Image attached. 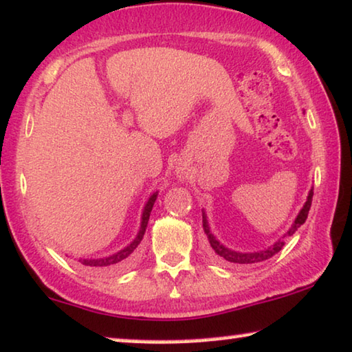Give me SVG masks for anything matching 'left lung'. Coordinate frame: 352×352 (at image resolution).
<instances>
[{"label": "left lung", "mask_w": 352, "mask_h": 352, "mask_svg": "<svg viewBox=\"0 0 352 352\" xmlns=\"http://www.w3.org/2000/svg\"><path fill=\"white\" fill-rule=\"evenodd\" d=\"M311 199H313V188L308 192L307 196V201L303 204V207L300 208V212L294 219V223L291 224V228L287 229V232L283 234V237H280L276 240L274 245L267 246L264 250H258V251H235L232 248H228L226 245H223L219 240L214 237L212 234V230H210L208 226V219H207V213L202 210V226L204 230H206L207 237H208V242L210 246H212V250L214 251V254L218 256V258H221L228 262H232V264H258V262H262L265 259H270L272 256H275L278 251H281L283 246H285V240L286 237H291V235L296 232V230L302 226L303 223L307 221V217H308V212H310V207H311Z\"/></svg>", "instance_id": "8db88e82"}]
</instances>
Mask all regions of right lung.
Wrapping results in <instances>:
<instances>
[{
  "label": "right lung",
  "mask_w": 352,
  "mask_h": 352,
  "mask_svg": "<svg viewBox=\"0 0 352 352\" xmlns=\"http://www.w3.org/2000/svg\"><path fill=\"white\" fill-rule=\"evenodd\" d=\"M156 197H158V191L151 194L148 197V201H146L145 207L142 210V218H140V228H139V232L135 235L134 240L131 243H128L122 248L117 253L113 254H109V256H102V258H88V259H78L82 265H85L87 269L90 270H106V269H117V267L123 265L128 262L131 258H133L135 248H138L139 243L142 242L144 239V234H145V229H146V224H148V219H150V213H151V208L155 206V201Z\"/></svg>",
  "instance_id": "add662e5"
}]
</instances>
